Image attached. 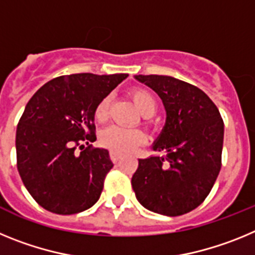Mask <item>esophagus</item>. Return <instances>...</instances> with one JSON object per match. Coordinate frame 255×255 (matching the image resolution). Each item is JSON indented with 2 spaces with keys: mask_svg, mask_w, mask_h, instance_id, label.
<instances>
[{
  "mask_svg": "<svg viewBox=\"0 0 255 255\" xmlns=\"http://www.w3.org/2000/svg\"><path fill=\"white\" fill-rule=\"evenodd\" d=\"M110 157H111V161L114 162V163H117V162L120 161V154L116 152H114V150H111V152H110Z\"/></svg>",
  "mask_w": 255,
  "mask_h": 255,
  "instance_id": "34e87169",
  "label": "esophagus"
}]
</instances>
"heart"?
Masks as SVG:
<instances>
[{"label": "heart", "instance_id": "1", "mask_svg": "<svg viewBox=\"0 0 255 255\" xmlns=\"http://www.w3.org/2000/svg\"><path fill=\"white\" fill-rule=\"evenodd\" d=\"M131 97L143 116H152L157 110V102H155L154 97L145 89H141V88L132 89ZM110 105H111L110 97H105L103 100L100 101L94 110L96 121L98 123L107 121L108 115H110ZM100 141L103 147L108 148L110 150H114L120 154H126V153H131L135 148L145 141V134L136 128L110 126L101 131Z\"/></svg>", "mask_w": 255, "mask_h": 255}]
</instances>
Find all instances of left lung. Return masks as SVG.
I'll use <instances>...</instances> for the list:
<instances>
[{
    "label": "left lung",
    "mask_w": 255,
    "mask_h": 255,
    "mask_svg": "<svg viewBox=\"0 0 255 255\" xmlns=\"http://www.w3.org/2000/svg\"><path fill=\"white\" fill-rule=\"evenodd\" d=\"M161 97L166 125L152 155L139 159L131 177L144 208L164 216H181L208 197L221 170L224 120L217 106L195 85L163 75H136Z\"/></svg>",
    "instance_id": "left-lung-1"
}]
</instances>
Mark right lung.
<instances>
[{"instance_id":"1","label":"right lung","mask_w":255,"mask_h":255,"mask_svg":"<svg viewBox=\"0 0 255 255\" xmlns=\"http://www.w3.org/2000/svg\"><path fill=\"white\" fill-rule=\"evenodd\" d=\"M126 78L128 74L58 76L26 103L16 128V164L40 207L74 215L100 199L114 163L107 149L89 144L96 140L94 110Z\"/></svg>"}]
</instances>
